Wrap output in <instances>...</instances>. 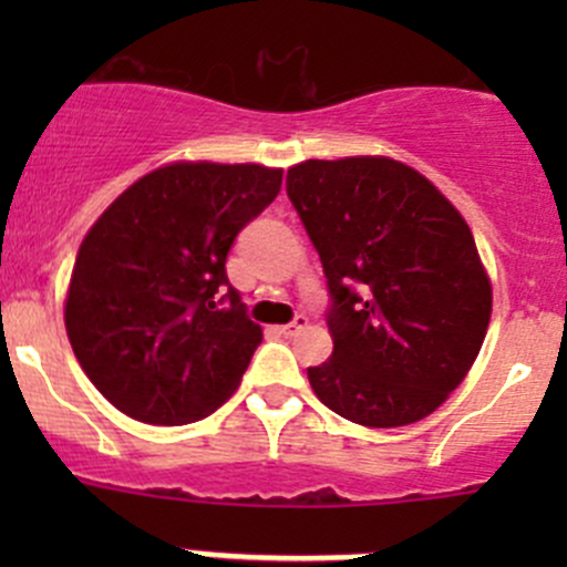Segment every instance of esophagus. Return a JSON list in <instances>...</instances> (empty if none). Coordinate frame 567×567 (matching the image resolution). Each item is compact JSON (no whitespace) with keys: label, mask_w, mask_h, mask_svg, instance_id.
<instances>
[{"label":"esophagus","mask_w":567,"mask_h":567,"mask_svg":"<svg viewBox=\"0 0 567 567\" xmlns=\"http://www.w3.org/2000/svg\"><path fill=\"white\" fill-rule=\"evenodd\" d=\"M307 329V318L305 316H296L293 320H290V323H285V326H279V334L282 337H296V334H301V331Z\"/></svg>","instance_id":"34e87169"}]
</instances>
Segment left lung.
I'll return each instance as SVG.
<instances>
[{
    "mask_svg": "<svg viewBox=\"0 0 567 567\" xmlns=\"http://www.w3.org/2000/svg\"><path fill=\"white\" fill-rule=\"evenodd\" d=\"M288 197L323 262L334 351L307 368L334 414L400 427L466 379L491 320V282L468 225L416 169L384 156L310 158Z\"/></svg>",
    "mask_w": 567,
    "mask_h": 567,
    "instance_id": "obj_1",
    "label": "left lung"
}]
</instances>
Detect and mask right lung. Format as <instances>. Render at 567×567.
<instances>
[{"instance_id":"right-lung-1","label":"right lung","mask_w":567,"mask_h":567,"mask_svg":"<svg viewBox=\"0 0 567 567\" xmlns=\"http://www.w3.org/2000/svg\"><path fill=\"white\" fill-rule=\"evenodd\" d=\"M282 169L177 162L125 188L79 247L65 329L114 409L186 425L219 409L262 331L227 279L238 233L274 203Z\"/></svg>"}]
</instances>
